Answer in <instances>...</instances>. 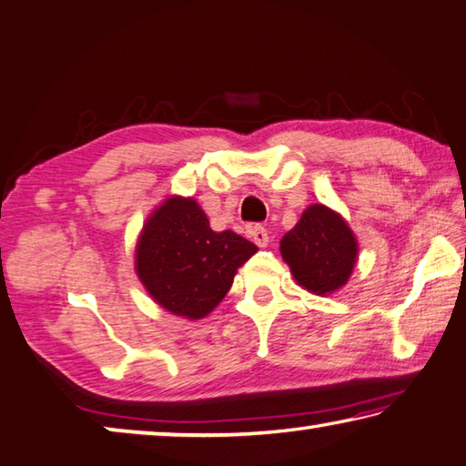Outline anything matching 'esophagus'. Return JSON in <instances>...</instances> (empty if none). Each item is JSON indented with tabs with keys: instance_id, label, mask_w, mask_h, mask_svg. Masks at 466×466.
I'll list each match as a JSON object with an SVG mask.
<instances>
[{
	"instance_id": "esophagus-1",
	"label": "esophagus",
	"mask_w": 466,
	"mask_h": 466,
	"mask_svg": "<svg viewBox=\"0 0 466 466\" xmlns=\"http://www.w3.org/2000/svg\"><path fill=\"white\" fill-rule=\"evenodd\" d=\"M247 234L250 236V240L257 244V247H260V248H265L267 244H268V234H267V230L262 226H248L247 228Z\"/></svg>"
}]
</instances>
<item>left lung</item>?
Instances as JSON below:
<instances>
[{"label": "left lung", "mask_w": 466, "mask_h": 466, "mask_svg": "<svg viewBox=\"0 0 466 466\" xmlns=\"http://www.w3.org/2000/svg\"><path fill=\"white\" fill-rule=\"evenodd\" d=\"M281 257L301 289L326 298L349 283L359 260V242L338 211L314 204L283 236Z\"/></svg>", "instance_id": "left-lung-1"}]
</instances>
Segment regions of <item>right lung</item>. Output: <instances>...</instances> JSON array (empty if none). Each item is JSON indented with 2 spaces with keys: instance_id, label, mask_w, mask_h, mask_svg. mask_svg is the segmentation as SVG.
I'll return each instance as SVG.
<instances>
[{
  "instance_id": "right-lung-1",
  "label": "right lung",
  "mask_w": 466,
  "mask_h": 466,
  "mask_svg": "<svg viewBox=\"0 0 466 466\" xmlns=\"http://www.w3.org/2000/svg\"><path fill=\"white\" fill-rule=\"evenodd\" d=\"M257 250L232 230H211L193 198L171 196L142 226L134 270L160 308L196 321L218 308L238 268Z\"/></svg>"
}]
</instances>
